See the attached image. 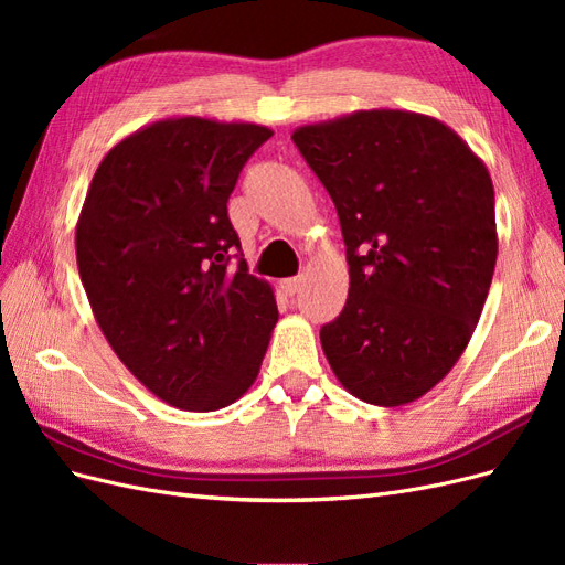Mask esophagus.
I'll use <instances>...</instances> for the list:
<instances>
[{
	"mask_svg": "<svg viewBox=\"0 0 565 565\" xmlns=\"http://www.w3.org/2000/svg\"><path fill=\"white\" fill-rule=\"evenodd\" d=\"M280 287H282V292H285V295H297V292H299V287H301V276L285 278V280L280 282Z\"/></svg>",
	"mask_w": 565,
	"mask_h": 565,
	"instance_id": "34e87169",
	"label": "esophagus"
}]
</instances>
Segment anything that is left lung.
<instances>
[{
	"mask_svg": "<svg viewBox=\"0 0 565 565\" xmlns=\"http://www.w3.org/2000/svg\"><path fill=\"white\" fill-rule=\"evenodd\" d=\"M334 202L349 259L347 306L322 324L324 358L351 396L398 407L455 367L498 262L488 167L440 119L355 110L295 129Z\"/></svg>",
	"mask_w": 565,
	"mask_h": 565,
	"instance_id": "obj_1",
	"label": "left lung"
}]
</instances>
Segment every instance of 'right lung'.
<instances>
[{"mask_svg": "<svg viewBox=\"0 0 565 565\" xmlns=\"http://www.w3.org/2000/svg\"><path fill=\"white\" fill-rule=\"evenodd\" d=\"M273 131L167 117L100 160L75 228L77 268L110 349L150 393L188 413L243 398L278 322L273 287L228 268V198Z\"/></svg>", "mask_w": 565, "mask_h": 565, "instance_id": "right-lung-1", "label": "right lung"}]
</instances>
